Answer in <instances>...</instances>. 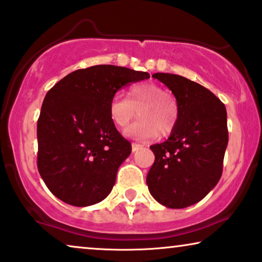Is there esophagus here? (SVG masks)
Segmentation results:
<instances>
[{
  "mask_svg": "<svg viewBox=\"0 0 262 262\" xmlns=\"http://www.w3.org/2000/svg\"><path fill=\"white\" fill-rule=\"evenodd\" d=\"M142 148V144H138V143H132V151H136L138 150V149Z\"/></svg>",
  "mask_w": 262,
  "mask_h": 262,
  "instance_id": "1",
  "label": "esophagus"
}]
</instances>
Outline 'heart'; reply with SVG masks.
<instances>
[{"mask_svg":"<svg viewBox=\"0 0 262 262\" xmlns=\"http://www.w3.org/2000/svg\"><path fill=\"white\" fill-rule=\"evenodd\" d=\"M110 117L118 128H125L138 113V120L126 130L137 139H151L160 134L167 136L179 120V103L176 96L151 81L134 84L127 97L114 95L110 102Z\"/></svg>","mask_w":262,"mask_h":262,"instance_id":"heart-1","label":"heart"}]
</instances>
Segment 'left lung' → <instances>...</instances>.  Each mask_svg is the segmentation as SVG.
<instances>
[{"mask_svg": "<svg viewBox=\"0 0 262 262\" xmlns=\"http://www.w3.org/2000/svg\"><path fill=\"white\" fill-rule=\"evenodd\" d=\"M179 103V120L164 143L151 145V196L167 208L195 205L218 184L229 142L224 103L212 91L172 73H155Z\"/></svg>", "mask_w": 262, "mask_h": 262, "instance_id": "left-lung-1", "label": "left lung"}]
</instances>
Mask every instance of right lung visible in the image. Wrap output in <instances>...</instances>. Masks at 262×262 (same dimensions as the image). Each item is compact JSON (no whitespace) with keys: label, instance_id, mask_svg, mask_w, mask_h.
Returning <instances> with one entry per match:
<instances>
[{"label":"right lung","instance_id":"add662e5","mask_svg":"<svg viewBox=\"0 0 262 262\" xmlns=\"http://www.w3.org/2000/svg\"><path fill=\"white\" fill-rule=\"evenodd\" d=\"M148 78L97 64L67 74L48 91L37 123V166L57 199L86 207L110 195L119 166L131 154L110 117V102L120 88Z\"/></svg>","mask_w":262,"mask_h":262}]
</instances>
